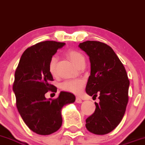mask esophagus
I'll return each instance as SVG.
<instances>
[{
    "label": "esophagus",
    "instance_id": "1",
    "mask_svg": "<svg viewBox=\"0 0 145 145\" xmlns=\"http://www.w3.org/2000/svg\"><path fill=\"white\" fill-rule=\"evenodd\" d=\"M76 102L78 103V104H81V103L82 102V99H80V97H76Z\"/></svg>",
    "mask_w": 145,
    "mask_h": 145
}]
</instances>
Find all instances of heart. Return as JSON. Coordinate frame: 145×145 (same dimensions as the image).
Segmentation results:
<instances>
[{"label":"heart","mask_w":145,"mask_h":145,"mask_svg":"<svg viewBox=\"0 0 145 145\" xmlns=\"http://www.w3.org/2000/svg\"><path fill=\"white\" fill-rule=\"evenodd\" d=\"M67 56L71 60V62L78 66V65L85 60V57L80 52L76 50H69L67 52ZM57 57L53 56L50 60L49 63V71L52 75L55 74V68H56V63H57ZM84 86V81L81 79H75V80H66L63 82L61 85V87L63 90L71 92L74 93H80Z\"/></svg>","instance_id":"b5f03b06"}]
</instances>
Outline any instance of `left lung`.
I'll return each instance as SVG.
<instances>
[{"label":"left lung","instance_id":"8db88e82","mask_svg":"<svg viewBox=\"0 0 145 145\" xmlns=\"http://www.w3.org/2000/svg\"><path fill=\"white\" fill-rule=\"evenodd\" d=\"M79 47L89 56L90 75L86 93L99 95L95 110L86 119L87 129L91 133L104 135L116 128L125 114L128 101L129 80L125 67L114 50L104 43L87 41Z\"/></svg>","mask_w":145,"mask_h":145}]
</instances>
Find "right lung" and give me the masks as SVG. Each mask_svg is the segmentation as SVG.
<instances>
[{"instance_id": "obj_1", "label": "right lung", "mask_w": 145, "mask_h": 145, "mask_svg": "<svg viewBox=\"0 0 145 145\" xmlns=\"http://www.w3.org/2000/svg\"><path fill=\"white\" fill-rule=\"evenodd\" d=\"M65 44L46 41L29 47L20 57L15 71L13 91L18 112L27 127L40 135L57 131L62 125V108L76 99L74 94L65 91L55 99L45 98L48 90L57 92V88L50 84L53 77L49 63Z\"/></svg>"}]
</instances>
